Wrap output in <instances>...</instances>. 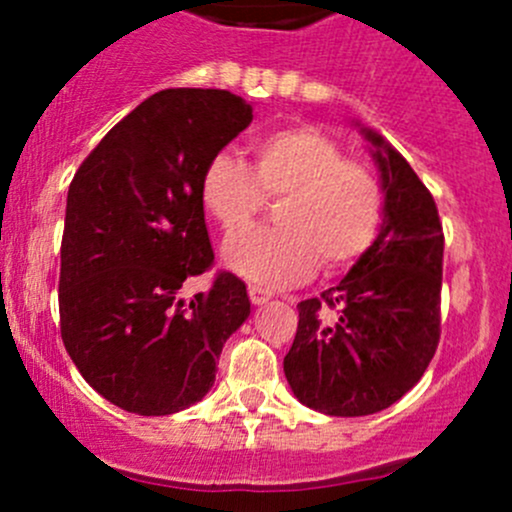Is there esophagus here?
I'll return each instance as SVG.
<instances>
[{
	"label": "esophagus",
	"instance_id": "1",
	"mask_svg": "<svg viewBox=\"0 0 512 512\" xmlns=\"http://www.w3.org/2000/svg\"><path fill=\"white\" fill-rule=\"evenodd\" d=\"M247 294H250V302H252V304H265L267 299L272 297L270 289L257 287V285H250V287H247Z\"/></svg>",
	"mask_w": 512,
	"mask_h": 512
}]
</instances>
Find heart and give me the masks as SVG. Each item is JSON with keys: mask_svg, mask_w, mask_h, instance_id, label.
Wrapping results in <instances>:
<instances>
[{"mask_svg": "<svg viewBox=\"0 0 512 512\" xmlns=\"http://www.w3.org/2000/svg\"><path fill=\"white\" fill-rule=\"evenodd\" d=\"M252 165L215 153L200 173V205L235 235L267 200H280V227H255L225 245V262L265 287L302 282L317 270H344L374 247L384 225L386 190L369 163L312 126L267 131L250 143Z\"/></svg>", "mask_w": 512, "mask_h": 512, "instance_id": "heart-1", "label": "heart"}]
</instances>
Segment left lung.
<instances>
[{
  "label": "left lung",
  "instance_id": "left-lung-1",
  "mask_svg": "<svg viewBox=\"0 0 512 512\" xmlns=\"http://www.w3.org/2000/svg\"><path fill=\"white\" fill-rule=\"evenodd\" d=\"M386 190L374 247L337 287L297 304L285 376L327 416L389 409L423 376L441 339L443 225L431 190L384 138L366 131Z\"/></svg>",
  "mask_w": 512,
  "mask_h": 512
}]
</instances>
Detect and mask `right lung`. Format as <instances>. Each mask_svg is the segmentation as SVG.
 Returning <instances> with one entry per match:
<instances>
[{
    "instance_id": "add662e5",
    "label": "right lung",
    "mask_w": 512,
    "mask_h": 512,
    "mask_svg": "<svg viewBox=\"0 0 512 512\" xmlns=\"http://www.w3.org/2000/svg\"><path fill=\"white\" fill-rule=\"evenodd\" d=\"M252 121L223 89H165L118 121L76 170L61 237L59 327L76 369L106 401L168 416L203 399L218 356L250 314L245 282L213 267L203 165Z\"/></svg>"
}]
</instances>
